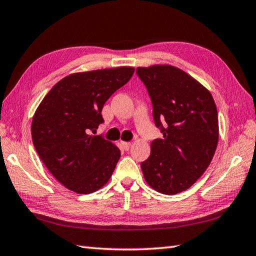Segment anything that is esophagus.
<instances>
[{
	"label": "esophagus",
	"mask_w": 256,
	"mask_h": 256,
	"mask_svg": "<svg viewBox=\"0 0 256 256\" xmlns=\"http://www.w3.org/2000/svg\"><path fill=\"white\" fill-rule=\"evenodd\" d=\"M131 142H122V146H123V149L125 150V151H128V149H130V146H131Z\"/></svg>",
	"instance_id": "34e87169"
}]
</instances>
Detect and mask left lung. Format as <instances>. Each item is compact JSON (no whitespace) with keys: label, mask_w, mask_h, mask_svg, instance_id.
<instances>
[{"label":"left lung","mask_w":256,"mask_h":256,"mask_svg":"<svg viewBox=\"0 0 256 256\" xmlns=\"http://www.w3.org/2000/svg\"><path fill=\"white\" fill-rule=\"evenodd\" d=\"M152 105L162 138L151 142L141 162L146 182L159 193L172 196L190 188L209 166L218 144V112L201 84L172 66L138 68Z\"/></svg>","instance_id":"1"}]
</instances>
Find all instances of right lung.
<instances>
[{"mask_svg": "<svg viewBox=\"0 0 256 256\" xmlns=\"http://www.w3.org/2000/svg\"><path fill=\"white\" fill-rule=\"evenodd\" d=\"M133 72V68L122 66L66 76L34 112V149L52 175L68 190L89 194L110 178L120 151L102 136L92 134L104 123V104Z\"/></svg>", "mask_w": 256, "mask_h": 256, "instance_id": "add662e5", "label": "right lung"}]
</instances>
